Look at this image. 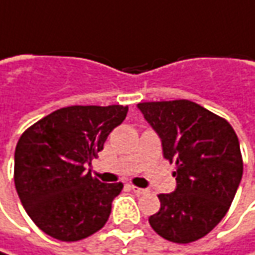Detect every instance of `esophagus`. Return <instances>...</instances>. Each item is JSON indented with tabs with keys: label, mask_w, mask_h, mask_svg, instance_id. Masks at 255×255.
I'll return each instance as SVG.
<instances>
[{
	"label": "esophagus",
	"mask_w": 255,
	"mask_h": 255,
	"mask_svg": "<svg viewBox=\"0 0 255 255\" xmlns=\"http://www.w3.org/2000/svg\"><path fill=\"white\" fill-rule=\"evenodd\" d=\"M129 187H131V190H132L134 193H137V195H144V193H147V192H148L147 189H142V187H137V186H134V185H132V186H129Z\"/></svg>",
	"instance_id": "esophagus-1"
}]
</instances>
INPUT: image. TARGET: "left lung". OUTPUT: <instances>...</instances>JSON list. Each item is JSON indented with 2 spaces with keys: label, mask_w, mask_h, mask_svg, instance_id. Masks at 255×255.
Masks as SVG:
<instances>
[{
  "label": "left lung",
  "mask_w": 255,
  "mask_h": 255,
  "mask_svg": "<svg viewBox=\"0 0 255 255\" xmlns=\"http://www.w3.org/2000/svg\"><path fill=\"white\" fill-rule=\"evenodd\" d=\"M161 140L163 156L176 164V189L160 193L151 228L177 244L212 231L231 206L243 177L240 141L230 123L187 99L137 105Z\"/></svg>",
  "instance_id": "8db88e82"
}]
</instances>
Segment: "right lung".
Listing matches in <instances>:
<instances>
[{
  "label": "right lung",
  "instance_id": "1",
  "mask_svg": "<svg viewBox=\"0 0 255 255\" xmlns=\"http://www.w3.org/2000/svg\"><path fill=\"white\" fill-rule=\"evenodd\" d=\"M123 105H73L27 128L14 154V183L25 212L44 234L73 243L108 221L123 183H102L85 164L127 117Z\"/></svg>",
  "mask_w": 255,
  "mask_h": 255
}]
</instances>
